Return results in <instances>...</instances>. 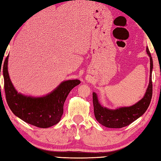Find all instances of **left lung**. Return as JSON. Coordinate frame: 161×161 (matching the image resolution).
Wrapping results in <instances>:
<instances>
[{"label": "left lung", "instance_id": "obj_1", "mask_svg": "<svg viewBox=\"0 0 161 161\" xmlns=\"http://www.w3.org/2000/svg\"><path fill=\"white\" fill-rule=\"evenodd\" d=\"M147 53L150 59L149 83L144 97L138 103L129 107H122L115 110H111L102 107L99 103L96 93H93L95 116L97 121L102 125L108 128H122L141 117L149 107L152 97V72L153 61L148 47H147Z\"/></svg>", "mask_w": 161, "mask_h": 161}]
</instances>
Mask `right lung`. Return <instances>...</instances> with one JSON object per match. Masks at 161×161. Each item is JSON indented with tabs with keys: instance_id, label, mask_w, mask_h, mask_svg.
Segmentation results:
<instances>
[{
	"instance_id": "1",
	"label": "right lung",
	"mask_w": 161,
	"mask_h": 161,
	"mask_svg": "<svg viewBox=\"0 0 161 161\" xmlns=\"http://www.w3.org/2000/svg\"><path fill=\"white\" fill-rule=\"evenodd\" d=\"M8 57L9 55L5 58L2 70L7 103L13 114L24 122L39 128H47L57 124L63 114L64 104L68 95L81 81L79 80L65 81L45 97L24 96L17 93L10 80L8 70Z\"/></svg>"
}]
</instances>
